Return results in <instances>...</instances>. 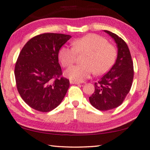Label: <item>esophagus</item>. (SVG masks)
I'll list each match as a JSON object with an SVG mask.
<instances>
[{"label": "esophagus", "mask_w": 150, "mask_h": 150, "mask_svg": "<svg viewBox=\"0 0 150 150\" xmlns=\"http://www.w3.org/2000/svg\"><path fill=\"white\" fill-rule=\"evenodd\" d=\"M70 83L71 84H80V82H77V81H70Z\"/></svg>", "instance_id": "esophagus-1"}]
</instances>
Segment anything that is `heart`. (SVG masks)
<instances>
[{"mask_svg":"<svg viewBox=\"0 0 150 150\" xmlns=\"http://www.w3.org/2000/svg\"><path fill=\"white\" fill-rule=\"evenodd\" d=\"M72 47L62 46L59 50L58 58L63 67L71 66L77 54L86 53L83 64L74 65L65 71V75L72 81L81 82L90 77L93 71L96 75L106 73L114 64L117 52L114 46L105 38L96 34H88L74 39Z\"/></svg>","mask_w":150,"mask_h":150,"instance_id":"b5f03b06","label":"heart"}]
</instances>
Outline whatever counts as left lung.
Instances as JSON below:
<instances>
[{
    "mask_svg": "<svg viewBox=\"0 0 150 150\" xmlns=\"http://www.w3.org/2000/svg\"><path fill=\"white\" fill-rule=\"evenodd\" d=\"M114 40L117 56L111 69L94 83V92L89 97L90 103L100 111L116 108L123 103L132 86L134 76L133 62L127 44L122 38L104 30Z\"/></svg>",
    "mask_w": 150,
    "mask_h": 150,
    "instance_id": "1",
    "label": "left lung"
}]
</instances>
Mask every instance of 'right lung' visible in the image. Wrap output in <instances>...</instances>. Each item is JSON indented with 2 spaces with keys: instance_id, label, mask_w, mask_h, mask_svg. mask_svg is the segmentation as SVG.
Instances as JSON below:
<instances>
[{
  "instance_id": "obj_1",
  "label": "right lung",
  "mask_w": 150,
  "mask_h": 150,
  "mask_svg": "<svg viewBox=\"0 0 150 150\" xmlns=\"http://www.w3.org/2000/svg\"><path fill=\"white\" fill-rule=\"evenodd\" d=\"M70 38L64 34H41L29 40L21 50L15 77L19 94L31 108L48 112L66 95L69 80L60 77L58 52Z\"/></svg>"
}]
</instances>
